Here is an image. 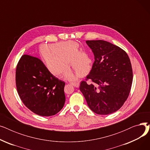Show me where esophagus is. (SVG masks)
<instances>
[{
    "label": "esophagus",
    "instance_id": "34e87169",
    "mask_svg": "<svg viewBox=\"0 0 150 150\" xmlns=\"http://www.w3.org/2000/svg\"><path fill=\"white\" fill-rule=\"evenodd\" d=\"M72 85H73L74 86H75V87L76 88H79L80 86V83H72L71 84Z\"/></svg>",
    "mask_w": 150,
    "mask_h": 150
}]
</instances>
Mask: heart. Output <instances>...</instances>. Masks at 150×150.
Returning <instances> with one entry per match:
<instances>
[{
	"label": "heart",
	"mask_w": 150,
	"mask_h": 150,
	"mask_svg": "<svg viewBox=\"0 0 150 150\" xmlns=\"http://www.w3.org/2000/svg\"><path fill=\"white\" fill-rule=\"evenodd\" d=\"M39 54L50 74L57 77L63 75L70 81L76 80V76L69 69L70 62L76 74L81 78L87 75L92 67L89 54L80 52L79 44L72 41L43 44L39 47Z\"/></svg>",
	"instance_id": "1"
}]
</instances>
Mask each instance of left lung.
I'll return each instance as SVG.
<instances>
[{
    "label": "left lung",
    "instance_id": "left-lung-1",
    "mask_svg": "<svg viewBox=\"0 0 150 150\" xmlns=\"http://www.w3.org/2000/svg\"><path fill=\"white\" fill-rule=\"evenodd\" d=\"M16 84L23 103L33 112L52 116L65 103V83L52 75L38 58L23 54L16 70Z\"/></svg>",
    "mask_w": 150,
    "mask_h": 150
}]
</instances>
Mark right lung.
<instances>
[{
	"label": "right lung",
	"instance_id": "right-lung-1",
	"mask_svg": "<svg viewBox=\"0 0 150 150\" xmlns=\"http://www.w3.org/2000/svg\"><path fill=\"white\" fill-rule=\"evenodd\" d=\"M94 61L87 76L92 84L81 81L80 90L93 112L108 115L118 111L127 100L132 83V70L127 53L103 40L86 41Z\"/></svg>",
	"mask_w": 150,
	"mask_h": 150
}]
</instances>
